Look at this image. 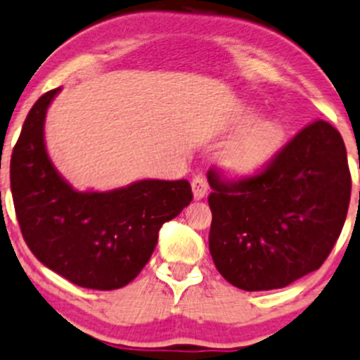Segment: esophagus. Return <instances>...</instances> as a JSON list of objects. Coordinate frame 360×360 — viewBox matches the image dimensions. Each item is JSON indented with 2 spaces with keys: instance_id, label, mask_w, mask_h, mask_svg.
<instances>
[{
  "instance_id": "obj_1",
  "label": "esophagus",
  "mask_w": 360,
  "mask_h": 360,
  "mask_svg": "<svg viewBox=\"0 0 360 360\" xmlns=\"http://www.w3.org/2000/svg\"><path fill=\"white\" fill-rule=\"evenodd\" d=\"M191 190H193V196L195 200H203L209 193V183L203 176H195L191 181Z\"/></svg>"
}]
</instances>
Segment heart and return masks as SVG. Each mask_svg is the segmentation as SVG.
Returning a JSON list of instances; mask_svg holds the SVG:
<instances>
[{
	"instance_id": "heart-1",
	"label": "heart",
	"mask_w": 360,
	"mask_h": 360,
	"mask_svg": "<svg viewBox=\"0 0 360 360\" xmlns=\"http://www.w3.org/2000/svg\"><path fill=\"white\" fill-rule=\"evenodd\" d=\"M228 131L238 132L219 153V167L233 179L259 176L285 148V122L278 117H262L253 107L243 105L231 117Z\"/></svg>"
}]
</instances>
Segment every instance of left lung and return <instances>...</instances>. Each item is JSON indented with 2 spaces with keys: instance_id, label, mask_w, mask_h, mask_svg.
I'll list each match as a JSON object with an SVG mask.
<instances>
[{
  "instance_id": "left-lung-1",
  "label": "left lung",
  "mask_w": 360,
  "mask_h": 360,
  "mask_svg": "<svg viewBox=\"0 0 360 360\" xmlns=\"http://www.w3.org/2000/svg\"><path fill=\"white\" fill-rule=\"evenodd\" d=\"M210 255L222 278L247 291L285 288L319 269L335 247L352 179L340 132L316 120L255 177L224 183L209 172Z\"/></svg>"
}]
</instances>
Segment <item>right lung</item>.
Listing matches in <instances>:
<instances>
[{"instance_id":"1","label":"right lung","mask_w":360,"mask_h":360,"mask_svg":"<svg viewBox=\"0 0 360 360\" xmlns=\"http://www.w3.org/2000/svg\"><path fill=\"white\" fill-rule=\"evenodd\" d=\"M60 88L30 108L10 162L22 236L39 262L74 285L117 290L150 260L164 222L193 200L186 179H141L110 191H77L53 165L44 143L48 107Z\"/></svg>"}]
</instances>
